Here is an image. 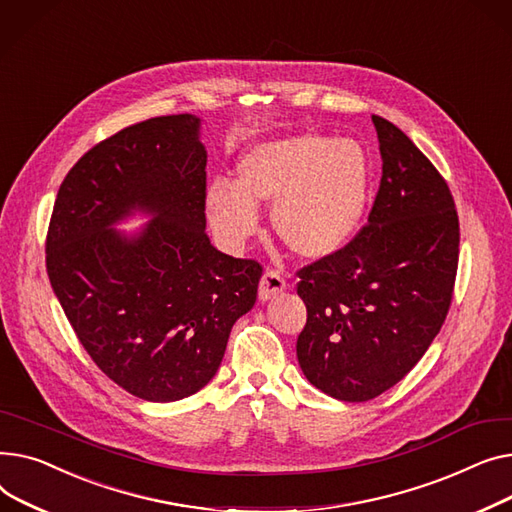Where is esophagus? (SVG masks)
I'll list each match as a JSON object with an SVG mask.
<instances>
[{"instance_id": "1", "label": "esophagus", "mask_w": 512, "mask_h": 512, "mask_svg": "<svg viewBox=\"0 0 512 512\" xmlns=\"http://www.w3.org/2000/svg\"><path fill=\"white\" fill-rule=\"evenodd\" d=\"M285 287L287 285H285V279L281 277V273H277V270H266L260 279V287H258L260 302H268V299L277 297L279 293L285 291Z\"/></svg>"}]
</instances>
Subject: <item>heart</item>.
I'll return each instance as SVG.
<instances>
[{"instance_id": "b5f03b06", "label": "heart", "mask_w": 512, "mask_h": 512, "mask_svg": "<svg viewBox=\"0 0 512 512\" xmlns=\"http://www.w3.org/2000/svg\"><path fill=\"white\" fill-rule=\"evenodd\" d=\"M370 169L351 138L295 134L244 150L235 184L217 179L204 192L210 229L227 250H242L258 231L260 204H273L270 223L285 246L306 260L343 250L362 225Z\"/></svg>"}]
</instances>
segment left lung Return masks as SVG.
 Returning <instances> with one entry per match:
<instances>
[{"label": "left lung", "mask_w": 512, "mask_h": 512, "mask_svg": "<svg viewBox=\"0 0 512 512\" xmlns=\"http://www.w3.org/2000/svg\"><path fill=\"white\" fill-rule=\"evenodd\" d=\"M372 122L382 177L368 225L297 273L308 310L299 368L349 403L382 395L422 359L448 314L459 264V217L442 175L395 124Z\"/></svg>", "instance_id": "1"}]
</instances>
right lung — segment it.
Returning a JSON list of instances; mask_svg holds the SVG:
<instances>
[{"instance_id": "1", "label": "right lung", "mask_w": 512, "mask_h": 512, "mask_svg": "<svg viewBox=\"0 0 512 512\" xmlns=\"http://www.w3.org/2000/svg\"><path fill=\"white\" fill-rule=\"evenodd\" d=\"M200 117H153L99 142L59 186L47 275L93 362L130 395L171 403L217 374L262 266L206 235ZM136 212V234L114 229Z\"/></svg>"}]
</instances>
